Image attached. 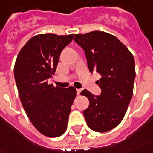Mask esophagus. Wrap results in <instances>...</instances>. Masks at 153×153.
I'll return each mask as SVG.
<instances>
[{"label": "esophagus", "mask_w": 153, "mask_h": 153, "mask_svg": "<svg viewBox=\"0 0 153 153\" xmlns=\"http://www.w3.org/2000/svg\"><path fill=\"white\" fill-rule=\"evenodd\" d=\"M82 89H77V94H80Z\"/></svg>", "instance_id": "obj_1"}]
</instances>
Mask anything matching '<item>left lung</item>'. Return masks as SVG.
<instances>
[{"label":"left lung","mask_w":153,"mask_h":153,"mask_svg":"<svg viewBox=\"0 0 153 153\" xmlns=\"http://www.w3.org/2000/svg\"><path fill=\"white\" fill-rule=\"evenodd\" d=\"M74 40L84 49L90 73L100 74L96 81L100 95L84 90L89 107L83 113L88 126L97 132L109 131L120 124L133 94L136 71L132 54L111 34L94 31L74 34Z\"/></svg>","instance_id":"1"}]
</instances>
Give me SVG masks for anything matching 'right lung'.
Here are the masks:
<instances>
[{"label":"right lung","mask_w":153,"mask_h":153,"mask_svg":"<svg viewBox=\"0 0 153 153\" xmlns=\"http://www.w3.org/2000/svg\"><path fill=\"white\" fill-rule=\"evenodd\" d=\"M73 36L37 35L25 44L16 60L14 76L22 106L37 131L49 137L65 132L76 96L74 87L63 89L48 84Z\"/></svg>","instance_id":"obj_1"}]
</instances>
